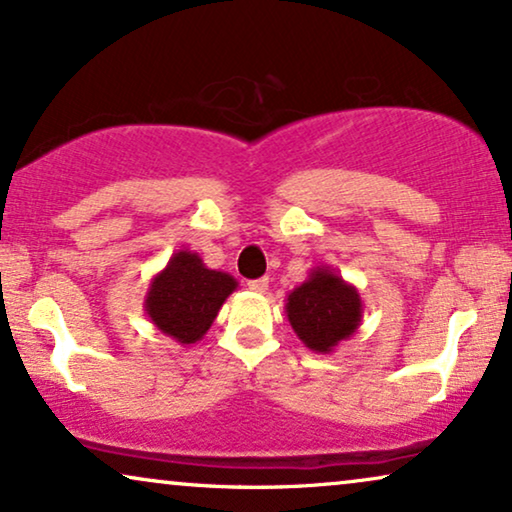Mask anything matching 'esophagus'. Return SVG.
I'll list each match as a JSON object with an SVG mask.
<instances>
[{
	"label": "esophagus",
	"mask_w": 512,
	"mask_h": 512,
	"mask_svg": "<svg viewBox=\"0 0 512 512\" xmlns=\"http://www.w3.org/2000/svg\"><path fill=\"white\" fill-rule=\"evenodd\" d=\"M248 288L252 292H260V295H264V292L269 290V278H257V281H248Z\"/></svg>",
	"instance_id": "esophagus-1"
}]
</instances>
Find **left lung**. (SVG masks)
<instances>
[{
    "mask_svg": "<svg viewBox=\"0 0 512 512\" xmlns=\"http://www.w3.org/2000/svg\"><path fill=\"white\" fill-rule=\"evenodd\" d=\"M285 313L306 349L332 353L360 327L363 299L335 269L316 267L285 299Z\"/></svg>",
    "mask_w": 512,
    "mask_h": 512,
    "instance_id": "8db88e82",
    "label": "left lung"
}]
</instances>
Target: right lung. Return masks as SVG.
I'll return each mask as SVG.
<instances>
[{"label": "right lung", "mask_w": 512, "mask_h": 512, "mask_svg": "<svg viewBox=\"0 0 512 512\" xmlns=\"http://www.w3.org/2000/svg\"><path fill=\"white\" fill-rule=\"evenodd\" d=\"M236 288L234 276L208 269L199 252L177 250L149 281L145 313L156 330L177 344L189 346L201 342Z\"/></svg>", "instance_id": "right-lung-1"}]
</instances>
